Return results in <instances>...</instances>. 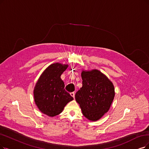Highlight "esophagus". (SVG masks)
<instances>
[{
    "mask_svg": "<svg viewBox=\"0 0 149 149\" xmlns=\"http://www.w3.org/2000/svg\"><path fill=\"white\" fill-rule=\"evenodd\" d=\"M70 95H71V97H72L73 98H74V92H71V93H70Z\"/></svg>",
    "mask_w": 149,
    "mask_h": 149,
    "instance_id": "esophagus-1",
    "label": "esophagus"
}]
</instances>
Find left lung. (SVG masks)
<instances>
[{"label": "left lung", "mask_w": 149, "mask_h": 149, "mask_svg": "<svg viewBox=\"0 0 149 149\" xmlns=\"http://www.w3.org/2000/svg\"><path fill=\"white\" fill-rule=\"evenodd\" d=\"M82 87L75 99L87 119L97 121L108 112L115 96L112 82L98 70L81 73Z\"/></svg>", "instance_id": "1"}]
</instances>
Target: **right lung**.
I'll return each mask as SVG.
<instances>
[{
    "label": "right lung",
    "instance_id": "1",
    "mask_svg": "<svg viewBox=\"0 0 149 149\" xmlns=\"http://www.w3.org/2000/svg\"><path fill=\"white\" fill-rule=\"evenodd\" d=\"M68 65L60 63L50 65L41 74L33 90L34 100L39 110L49 117L62 112L73 98L65 90L61 76Z\"/></svg>",
    "mask_w": 149,
    "mask_h": 149
}]
</instances>
